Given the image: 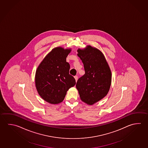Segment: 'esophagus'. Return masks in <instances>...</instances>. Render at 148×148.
<instances>
[{
    "label": "esophagus",
    "mask_w": 148,
    "mask_h": 148,
    "mask_svg": "<svg viewBox=\"0 0 148 148\" xmlns=\"http://www.w3.org/2000/svg\"><path fill=\"white\" fill-rule=\"evenodd\" d=\"M74 78H75V80H76V82H77V81L78 79L77 76H74Z\"/></svg>",
    "instance_id": "obj_1"
}]
</instances>
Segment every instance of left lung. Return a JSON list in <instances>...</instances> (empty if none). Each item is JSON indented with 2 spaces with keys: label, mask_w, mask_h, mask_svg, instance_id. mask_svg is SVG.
<instances>
[{
  "label": "left lung",
  "mask_w": 148,
  "mask_h": 148,
  "mask_svg": "<svg viewBox=\"0 0 148 148\" xmlns=\"http://www.w3.org/2000/svg\"><path fill=\"white\" fill-rule=\"evenodd\" d=\"M85 74L78 79L76 87L81 100L88 105L101 100L107 95L111 85L112 73L103 53L90 45L77 50Z\"/></svg>",
  "instance_id": "1"
}]
</instances>
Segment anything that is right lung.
<instances>
[{
  "label": "right lung",
  "instance_id": "1",
  "mask_svg": "<svg viewBox=\"0 0 148 148\" xmlns=\"http://www.w3.org/2000/svg\"><path fill=\"white\" fill-rule=\"evenodd\" d=\"M71 51V48L56 47L37 68L35 77L37 91L49 103L62 102L67 91L76 84L75 78L69 74L70 66L66 61Z\"/></svg>",
  "mask_w": 148,
  "mask_h": 148
}]
</instances>
